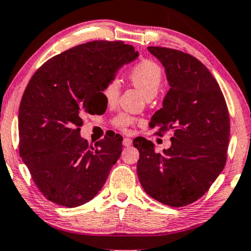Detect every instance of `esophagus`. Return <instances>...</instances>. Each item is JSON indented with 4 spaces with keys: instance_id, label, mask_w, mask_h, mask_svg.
Instances as JSON below:
<instances>
[{
    "instance_id": "34e87169",
    "label": "esophagus",
    "mask_w": 251,
    "mask_h": 251,
    "mask_svg": "<svg viewBox=\"0 0 251 251\" xmlns=\"http://www.w3.org/2000/svg\"><path fill=\"white\" fill-rule=\"evenodd\" d=\"M123 146H124V147L132 146V140L128 139V137H125V139L123 140Z\"/></svg>"
}]
</instances>
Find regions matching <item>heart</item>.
Masks as SVG:
<instances>
[{
    "mask_svg": "<svg viewBox=\"0 0 251 251\" xmlns=\"http://www.w3.org/2000/svg\"><path fill=\"white\" fill-rule=\"evenodd\" d=\"M161 69L152 60H143L134 67L129 73V79L147 99H152L157 94L161 84ZM121 82L112 78L105 83L102 94L108 103H114L121 94ZM115 125L122 129H127L134 123V118L127 114H121L115 118Z\"/></svg>",
    "mask_w": 251,
    "mask_h": 251,
    "instance_id": "1",
    "label": "heart"
}]
</instances>
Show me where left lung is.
<instances>
[{"label": "left lung", "instance_id": "obj_1", "mask_svg": "<svg viewBox=\"0 0 251 251\" xmlns=\"http://www.w3.org/2000/svg\"><path fill=\"white\" fill-rule=\"evenodd\" d=\"M165 67L169 91L151 127L172 129V146L157 153L143 137L136 171L148 195L171 207L195 202L223 171L230 139V116L220 85L195 56L174 49L149 47Z\"/></svg>", "mask_w": 251, "mask_h": 251}]
</instances>
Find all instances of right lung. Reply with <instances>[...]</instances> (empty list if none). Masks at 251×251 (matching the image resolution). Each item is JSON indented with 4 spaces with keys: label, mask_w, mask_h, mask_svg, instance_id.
<instances>
[{
    "label": "right lung",
    "mask_w": 251,
    "mask_h": 251,
    "mask_svg": "<svg viewBox=\"0 0 251 251\" xmlns=\"http://www.w3.org/2000/svg\"><path fill=\"white\" fill-rule=\"evenodd\" d=\"M137 56L121 41H93L48 60L31 77L19 107V153L48 200L82 206L107 181L123 137L105 136L89 147L80 136L82 117L100 114L105 83Z\"/></svg>",
    "instance_id": "right-lung-1"
}]
</instances>
